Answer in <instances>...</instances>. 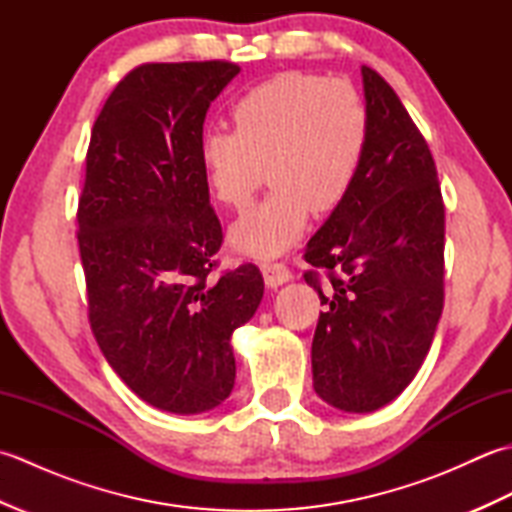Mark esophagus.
I'll return each instance as SVG.
<instances>
[{
  "label": "esophagus",
  "mask_w": 512,
  "mask_h": 512,
  "mask_svg": "<svg viewBox=\"0 0 512 512\" xmlns=\"http://www.w3.org/2000/svg\"><path fill=\"white\" fill-rule=\"evenodd\" d=\"M262 273H264L266 286H270V288H277L292 279L290 268L284 262H266V264H262Z\"/></svg>",
  "instance_id": "esophagus-1"
}]
</instances>
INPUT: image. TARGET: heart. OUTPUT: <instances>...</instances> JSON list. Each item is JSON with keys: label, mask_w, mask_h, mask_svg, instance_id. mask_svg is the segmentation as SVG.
<instances>
[{"label": "heart", "mask_w": 512, "mask_h": 512, "mask_svg": "<svg viewBox=\"0 0 512 512\" xmlns=\"http://www.w3.org/2000/svg\"><path fill=\"white\" fill-rule=\"evenodd\" d=\"M235 132L211 129L198 158L213 198L242 211L266 180L273 189L231 228L242 253L275 257L352 191L369 136V112L352 83L279 72L231 107Z\"/></svg>", "instance_id": "heart-1"}]
</instances>
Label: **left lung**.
<instances>
[{"label":"left lung","instance_id":"obj_1","mask_svg":"<svg viewBox=\"0 0 512 512\" xmlns=\"http://www.w3.org/2000/svg\"><path fill=\"white\" fill-rule=\"evenodd\" d=\"M369 136L352 191L306 248L321 306L314 391L367 413L402 394L427 356L444 306V204L436 162L398 94L361 68Z\"/></svg>","mask_w":512,"mask_h":512}]
</instances>
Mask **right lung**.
I'll return each mask as SVG.
<instances>
[{"instance_id":"1","label":"right lung","mask_w":512,"mask_h":512,"mask_svg":"<svg viewBox=\"0 0 512 512\" xmlns=\"http://www.w3.org/2000/svg\"><path fill=\"white\" fill-rule=\"evenodd\" d=\"M231 61L143 63L92 127L79 250L94 339L151 407L191 416L231 396V336L264 297L259 268L211 277L222 226L198 147Z\"/></svg>"}]
</instances>
